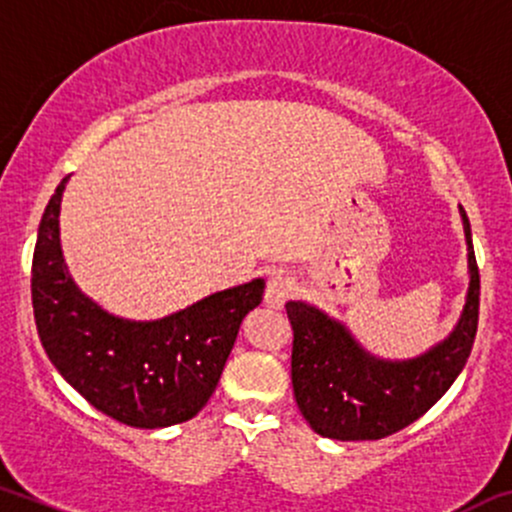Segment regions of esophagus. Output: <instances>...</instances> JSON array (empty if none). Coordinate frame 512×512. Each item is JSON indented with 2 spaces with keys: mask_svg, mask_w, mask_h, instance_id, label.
<instances>
[{
  "mask_svg": "<svg viewBox=\"0 0 512 512\" xmlns=\"http://www.w3.org/2000/svg\"><path fill=\"white\" fill-rule=\"evenodd\" d=\"M294 296V282L286 274H272L265 289V303L269 308H282Z\"/></svg>",
  "mask_w": 512,
  "mask_h": 512,
  "instance_id": "1",
  "label": "esophagus"
}]
</instances>
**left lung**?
Here are the masks:
<instances>
[{
  "instance_id": "1",
  "label": "left lung",
  "mask_w": 512,
  "mask_h": 512,
  "mask_svg": "<svg viewBox=\"0 0 512 512\" xmlns=\"http://www.w3.org/2000/svg\"><path fill=\"white\" fill-rule=\"evenodd\" d=\"M459 211L469 245V291L457 328L425 355L379 359L316 306L286 303L294 330L291 384L299 411L318 435L342 442L389 437L428 413L464 369L479 325L481 279L469 218L462 206Z\"/></svg>"
}]
</instances>
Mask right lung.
<instances>
[{"label":"right lung","mask_w":512,"mask_h":512,"mask_svg":"<svg viewBox=\"0 0 512 512\" xmlns=\"http://www.w3.org/2000/svg\"><path fill=\"white\" fill-rule=\"evenodd\" d=\"M50 196L38 226L31 301L53 367L97 411L143 430L194 418L216 391L240 323L260 306L265 282L218 291L160 320H123L82 294L60 250V201Z\"/></svg>","instance_id":"obj_1"}]
</instances>
